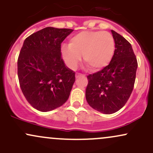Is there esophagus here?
Returning a JSON list of instances; mask_svg holds the SVG:
<instances>
[{
    "instance_id": "34e87169",
    "label": "esophagus",
    "mask_w": 153,
    "mask_h": 153,
    "mask_svg": "<svg viewBox=\"0 0 153 153\" xmlns=\"http://www.w3.org/2000/svg\"><path fill=\"white\" fill-rule=\"evenodd\" d=\"M85 75H82V74H80V73H77L76 75H75V78H81V77H84Z\"/></svg>"
}]
</instances>
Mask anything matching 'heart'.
<instances>
[{
    "mask_svg": "<svg viewBox=\"0 0 153 153\" xmlns=\"http://www.w3.org/2000/svg\"><path fill=\"white\" fill-rule=\"evenodd\" d=\"M112 35L101 31H81L73 35L70 45L62 44L61 54L65 62L72 70L78 66L81 55L92 71H99L109 64L114 54Z\"/></svg>",
    "mask_w": 153,
    "mask_h": 153,
    "instance_id": "obj_1",
    "label": "heart"
}]
</instances>
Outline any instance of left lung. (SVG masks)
I'll return each instance as SVG.
<instances>
[{
	"mask_svg": "<svg viewBox=\"0 0 153 153\" xmlns=\"http://www.w3.org/2000/svg\"><path fill=\"white\" fill-rule=\"evenodd\" d=\"M115 50L108 65L88 75L85 98L95 110L111 114L125 105L134 88L137 61L131 44L111 30Z\"/></svg>",
	"mask_w": 153,
	"mask_h": 153,
	"instance_id": "1",
	"label": "left lung"
}]
</instances>
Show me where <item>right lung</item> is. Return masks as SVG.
<instances>
[{
	"mask_svg": "<svg viewBox=\"0 0 153 153\" xmlns=\"http://www.w3.org/2000/svg\"><path fill=\"white\" fill-rule=\"evenodd\" d=\"M46 27L24 40L18 58L23 94L34 108L50 111L64 104L75 80L61 57V43L73 31Z\"/></svg>",
	"mask_w": 153,
	"mask_h": 153,
	"instance_id": "1",
	"label": "right lung"
}]
</instances>
